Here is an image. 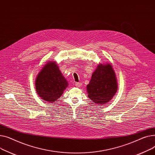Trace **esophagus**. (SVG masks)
I'll list each match as a JSON object with an SVG mask.
<instances>
[{
  "instance_id": "34e87169",
  "label": "esophagus",
  "mask_w": 155,
  "mask_h": 155,
  "mask_svg": "<svg viewBox=\"0 0 155 155\" xmlns=\"http://www.w3.org/2000/svg\"><path fill=\"white\" fill-rule=\"evenodd\" d=\"M81 85H82V84L80 83H75V86H76V87H80L81 86Z\"/></svg>"
}]
</instances>
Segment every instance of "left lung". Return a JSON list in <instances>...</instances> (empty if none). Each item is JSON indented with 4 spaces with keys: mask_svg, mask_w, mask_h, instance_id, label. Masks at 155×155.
Listing matches in <instances>:
<instances>
[{
    "mask_svg": "<svg viewBox=\"0 0 155 155\" xmlns=\"http://www.w3.org/2000/svg\"><path fill=\"white\" fill-rule=\"evenodd\" d=\"M117 86L116 76L111 63L99 62L87 85V93L93 102L101 105L113 99Z\"/></svg>",
    "mask_w": 155,
    "mask_h": 155,
    "instance_id": "1",
    "label": "left lung"
}]
</instances>
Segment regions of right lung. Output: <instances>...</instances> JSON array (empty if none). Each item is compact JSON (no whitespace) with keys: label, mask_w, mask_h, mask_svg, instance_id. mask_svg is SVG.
Listing matches in <instances>:
<instances>
[{"label":"right lung","mask_w":155,"mask_h":155,"mask_svg":"<svg viewBox=\"0 0 155 155\" xmlns=\"http://www.w3.org/2000/svg\"><path fill=\"white\" fill-rule=\"evenodd\" d=\"M69 83L55 61L44 64L35 81L36 93L45 101L56 102L68 86Z\"/></svg>","instance_id":"right-lung-1"}]
</instances>
